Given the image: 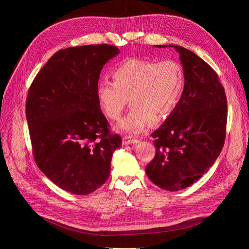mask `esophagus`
<instances>
[{
    "instance_id": "obj_1",
    "label": "esophagus",
    "mask_w": 249,
    "mask_h": 249,
    "mask_svg": "<svg viewBox=\"0 0 249 249\" xmlns=\"http://www.w3.org/2000/svg\"><path fill=\"white\" fill-rule=\"evenodd\" d=\"M139 140L132 138L131 136H124L123 138V144L124 145H127V144H134V143H138Z\"/></svg>"
}]
</instances>
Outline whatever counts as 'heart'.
<instances>
[{
  "instance_id": "heart-1",
  "label": "heart",
  "mask_w": 249,
  "mask_h": 249,
  "mask_svg": "<svg viewBox=\"0 0 249 249\" xmlns=\"http://www.w3.org/2000/svg\"><path fill=\"white\" fill-rule=\"evenodd\" d=\"M112 83L101 82L97 101L108 118L118 120L126 106L131 111L119 124V129L138 134L150 122L161 123L175 111L185 89V73L179 63L129 59L111 72Z\"/></svg>"
}]
</instances>
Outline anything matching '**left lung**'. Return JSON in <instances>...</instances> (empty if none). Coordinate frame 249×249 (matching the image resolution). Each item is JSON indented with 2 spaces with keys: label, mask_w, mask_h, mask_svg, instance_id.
<instances>
[{
  "label": "left lung",
  "mask_w": 249,
  "mask_h": 249,
  "mask_svg": "<svg viewBox=\"0 0 249 249\" xmlns=\"http://www.w3.org/2000/svg\"><path fill=\"white\" fill-rule=\"evenodd\" d=\"M169 47L179 54L185 89L172 114L152 134L157 150L145 172L158 187L178 191L198 180L219 156L227 132L228 102L212 67L189 50Z\"/></svg>",
  "instance_id": "8db88e82"
}]
</instances>
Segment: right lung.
<instances>
[{
    "label": "right lung",
    "mask_w": 249,
    "mask_h": 249,
    "mask_svg": "<svg viewBox=\"0 0 249 249\" xmlns=\"http://www.w3.org/2000/svg\"><path fill=\"white\" fill-rule=\"evenodd\" d=\"M119 54L110 44L67 48L36 74L26 117L37 166L61 189L92 193L108 179L122 138L112 134L97 101L103 66Z\"/></svg>",
    "instance_id": "1"
}]
</instances>
